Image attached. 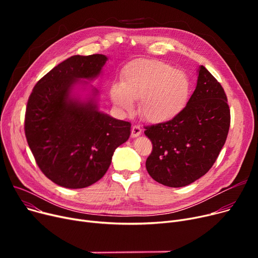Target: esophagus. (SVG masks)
I'll return each mask as SVG.
<instances>
[{
    "mask_svg": "<svg viewBox=\"0 0 258 258\" xmlns=\"http://www.w3.org/2000/svg\"><path fill=\"white\" fill-rule=\"evenodd\" d=\"M141 133H142L141 127L138 126V125H135V126H133V128H132L131 136H132V138H137V137L140 136Z\"/></svg>",
    "mask_w": 258,
    "mask_h": 258,
    "instance_id": "34e87169",
    "label": "esophagus"
}]
</instances>
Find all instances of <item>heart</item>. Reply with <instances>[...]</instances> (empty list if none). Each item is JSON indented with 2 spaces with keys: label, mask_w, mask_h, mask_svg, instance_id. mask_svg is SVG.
<instances>
[{
  "label": "heart",
  "mask_w": 258,
  "mask_h": 258,
  "mask_svg": "<svg viewBox=\"0 0 258 258\" xmlns=\"http://www.w3.org/2000/svg\"><path fill=\"white\" fill-rule=\"evenodd\" d=\"M187 74L157 59H136L121 72V84L110 89V97L121 112L132 114L135 100L139 112L152 123H164L178 117L190 97Z\"/></svg>",
  "instance_id": "heart-1"
}]
</instances>
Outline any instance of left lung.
I'll return each instance as SVG.
<instances>
[{
  "mask_svg": "<svg viewBox=\"0 0 258 258\" xmlns=\"http://www.w3.org/2000/svg\"><path fill=\"white\" fill-rule=\"evenodd\" d=\"M230 110L221 84L204 66L184 111L174 119L146 127L153 143L146 160L151 177L168 187H184L203 177L226 142Z\"/></svg>",
  "mask_w": 258,
  "mask_h": 258,
  "instance_id": "8db88e82",
  "label": "left lung"
}]
</instances>
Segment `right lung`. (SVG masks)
I'll return each instance as SVG.
<instances>
[{
	"instance_id": "right-lung-1",
	"label": "right lung",
	"mask_w": 258,
	"mask_h": 258,
	"mask_svg": "<svg viewBox=\"0 0 258 258\" xmlns=\"http://www.w3.org/2000/svg\"><path fill=\"white\" fill-rule=\"evenodd\" d=\"M106 60L103 54L69 57L38 81L27 103V142L40 170L64 188L100 180L130 138V122L101 112L99 91L90 84Z\"/></svg>"
}]
</instances>
